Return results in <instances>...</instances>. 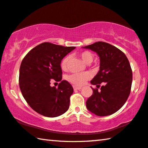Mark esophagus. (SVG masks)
<instances>
[{
  "mask_svg": "<svg viewBox=\"0 0 148 148\" xmlns=\"http://www.w3.org/2000/svg\"><path fill=\"white\" fill-rule=\"evenodd\" d=\"M74 88V90H80L82 89L81 87H76V86H73Z\"/></svg>",
  "mask_w": 148,
  "mask_h": 148,
  "instance_id": "obj_1",
  "label": "esophagus"
}]
</instances>
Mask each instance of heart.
<instances>
[{
    "instance_id": "b5f03b06",
    "label": "heart",
    "mask_w": 148,
    "mask_h": 148,
    "mask_svg": "<svg viewBox=\"0 0 148 148\" xmlns=\"http://www.w3.org/2000/svg\"><path fill=\"white\" fill-rule=\"evenodd\" d=\"M79 57L86 64H90L94 60V55L90 51H83L79 54ZM70 56H66L62 60L61 67L64 70H66L68 68L70 62ZM90 78V74L88 72H82V73H74L68 77V80L75 86H80L84 84Z\"/></svg>"
}]
</instances>
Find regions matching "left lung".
I'll return each instance as SVG.
<instances>
[{
	"label": "left lung",
	"mask_w": 148,
	"mask_h": 148,
	"mask_svg": "<svg viewBox=\"0 0 148 148\" xmlns=\"http://www.w3.org/2000/svg\"><path fill=\"white\" fill-rule=\"evenodd\" d=\"M100 56V70L91 80L93 94L86 101L88 110L99 116H109L122 108L131 91L132 70L129 60L120 49L104 42H97L84 47Z\"/></svg>",
	"instance_id": "1"
}]
</instances>
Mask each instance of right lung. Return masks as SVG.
Segmentation results:
<instances>
[{
  "label": "right lung",
  "mask_w": 148,
  "mask_h": 148,
  "mask_svg": "<svg viewBox=\"0 0 148 148\" xmlns=\"http://www.w3.org/2000/svg\"><path fill=\"white\" fill-rule=\"evenodd\" d=\"M75 49L43 42L28 52L22 61L19 71V86L31 108L49 118L60 116L69 108L74 90L66 80H62L61 61ZM53 79L60 81L59 87L50 86Z\"/></svg>",
  "instance_id": "add662e5"
}]
</instances>
